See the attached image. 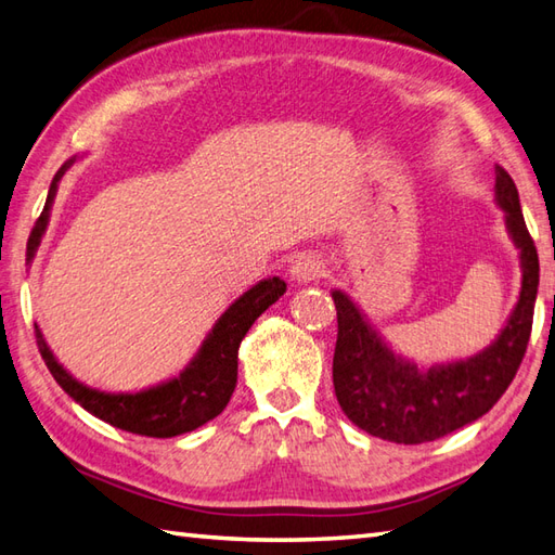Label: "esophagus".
<instances>
[{"instance_id":"esophagus-1","label":"esophagus","mask_w":555,"mask_h":555,"mask_svg":"<svg viewBox=\"0 0 555 555\" xmlns=\"http://www.w3.org/2000/svg\"><path fill=\"white\" fill-rule=\"evenodd\" d=\"M325 273V263L318 254H299L292 258L289 278L294 282H311Z\"/></svg>"}]
</instances>
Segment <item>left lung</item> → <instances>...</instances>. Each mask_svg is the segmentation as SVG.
Segmentation results:
<instances>
[{"label": "left lung", "instance_id": "8db88e82", "mask_svg": "<svg viewBox=\"0 0 555 555\" xmlns=\"http://www.w3.org/2000/svg\"><path fill=\"white\" fill-rule=\"evenodd\" d=\"M496 204L520 251L522 287L499 337L470 359L417 367L393 351L349 294L332 289L337 347L332 382L344 415L393 444H425L475 423L508 389L527 351L539 289V256L529 237L518 188L496 166Z\"/></svg>", "mask_w": 555, "mask_h": 555}]
</instances>
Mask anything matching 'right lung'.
<instances>
[{"instance_id":"add662e5","label":"right lung","mask_w":555,"mask_h":555,"mask_svg":"<svg viewBox=\"0 0 555 555\" xmlns=\"http://www.w3.org/2000/svg\"><path fill=\"white\" fill-rule=\"evenodd\" d=\"M73 162H66L59 168V173L49 188L47 202L40 218L30 232L28 240V263L37 254V246L49 223V211H52L54 196L59 190V180L64 178L66 168ZM287 292L285 280L266 278L246 289L235 304L216 320V325L202 341L199 351L188 363V367L178 375L170 377L162 385L146 387L140 391H102L82 385L80 379L73 377L64 365L56 361L52 349L47 347L42 330L35 325L37 347H40L42 359L49 373L61 385L73 401H78L85 411L100 417V421L126 429L132 435L168 439L178 437L192 429L202 427L204 423L214 421L216 415L223 413L232 391L237 387V351L246 332L254 325V320L261 315L268 306H273L282 294Z\"/></svg>"}]
</instances>
